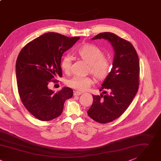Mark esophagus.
Here are the masks:
<instances>
[{
    "label": "esophagus",
    "instance_id": "obj_1",
    "mask_svg": "<svg viewBox=\"0 0 161 161\" xmlns=\"http://www.w3.org/2000/svg\"><path fill=\"white\" fill-rule=\"evenodd\" d=\"M82 92H80V91H75L74 92V96H79L82 94Z\"/></svg>",
    "mask_w": 161,
    "mask_h": 161
}]
</instances>
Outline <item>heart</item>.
<instances>
[{
  "label": "heart",
  "instance_id": "heart-1",
  "mask_svg": "<svg viewBox=\"0 0 161 161\" xmlns=\"http://www.w3.org/2000/svg\"><path fill=\"white\" fill-rule=\"evenodd\" d=\"M76 56L89 64L88 72H91L98 80L107 78L112 70L111 62L104 56L103 51L96 46L86 43L78 47L74 52ZM61 69L64 74L71 72V59L67 55L63 56L60 62ZM94 82L92 77L75 76L69 80L67 84L77 91H85Z\"/></svg>",
  "mask_w": 161,
  "mask_h": 161
}]
</instances>
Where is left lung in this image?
Returning <instances> with one entry per match:
<instances>
[{"mask_svg": "<svg viewBox=\"0 0 161 161\" xmlns=\"http://www.w3.org/2000/svg\"><path fill=\"white\" fill-rule=\"evenodd\" d=\"M98 39L108 40L115 51L112 70L100 89H106L110 92L104 96L93 95V103L87 114L94 121L106 124L121 116L136 94L140 84V61L129 41L110 32H103L92 38Z\"/></svg>", "mask_w": 161, "mask_h": 161, "instance_id": "1", "label": "left lung"}]
</instances>
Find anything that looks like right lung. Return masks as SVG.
<instances>
[{"label": "right lung", "mask_w": 161, "mask_h": 161, "mask_svg": "<svg viewBox=\"0 0 161 161\" xmlns=\"http://www.w3.org/2000/svg\"><path fill=\"white\" fill-rule=\"evenodd\" d=\"M80 39L49 32L26 44L18 54L16 74L20 100L26 109L42 121L59 117L64 103L73 90L64 87L54 92L47 87L55 77H62L60 62L63 54Z\"/></svg>", "instance_id": "obj_1"}]
</instances>
